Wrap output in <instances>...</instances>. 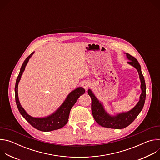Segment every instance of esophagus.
I'll return each instance as SVG.
<instances>
[{"instance_id":"34e87169","label":"esophagus","mask_w":160,"mask_h":160,"mask_svg":"<svg viewBox=\"0 0 160 160\" xmlns=\"http://www.w3.org/2000/svg\"><path fill=\"white\" fill-rule=\"evenodd\" d=\"M90 83L88 82V81H85L83 83V84H82V87L85 89V90H87V89H88V88L90 87Z\"/></svg>"}]
</instances>
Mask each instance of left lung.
Wrapping results in <instances>:
<instances>
[{
    "label": "left lung",
    "mask_w": 160,
    "mask_h": 160,
    "mask_svg": "<svg viewBox=\"0 0 160 160\" xmlns=\"http://www.w3.org/2000/svg\"><path fill=\"white\" fill-rule=\"evenodd\" d=\"M127 56L130 60L128 63L135 67L139 72L141 82V87L142 89L140 100L137 105L130 111L119 114V115L115 117H111L104 111L101 103L99 102V101L92 92V91L89 89L88 90V94L90 96L91 99H92L91 109H92L93 117L96 122L102 127L116 129H122L127 127L131 124L137 118V117L139 115V114L142 111L144 105L146 96V87L144 78L141 72V66L138 60L133 56L128 53H127Z\"/></svg>",
    "instance_id": "obj_1"
}]
</instances>
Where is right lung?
Here are the masks:
<instances>
[{
    "label": "right lung",
    "mask_w": 160,
    "mask_h": 160,
    "mask_svg": "<svg viewBox=\"0 0 160 160\" xmlns=\"http://www.w3.org/2000/svg\"><path fill=\"white\" fill-rule=\"evenodd\" d=\"M33 54V52L30 54V56H28L24 61L21 68L19 75L16 79L15 85V99L18 109L21 113V115L25 118V120L32 126H33L34 128L38 130L43 132H49L61 128L68 122L72 108L76 103L78 98L85 93V90L82 87H78L72 91L68 96L66 99L61 106V107L54 114H52V115L48 117L43 118H37L28 115L24 110V109L21 107L19 103L18 96V86L22 72H24L25 69V66Z\"/></svg>",
    "instance_id": "add662e5"
}]
</instances>
